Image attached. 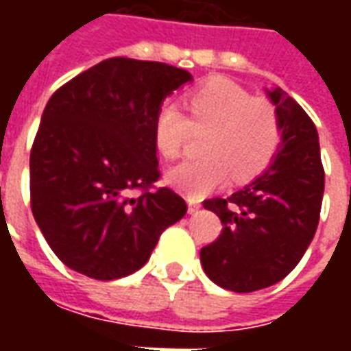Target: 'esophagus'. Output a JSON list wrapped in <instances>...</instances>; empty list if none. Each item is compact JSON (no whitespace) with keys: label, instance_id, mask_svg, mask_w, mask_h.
Returning <instances> with one entry per match:
<instances>
[{"label":"esophagus","instance_id":"esophagus-1","mask_svg":"<svg viewBox=\"0 0 351 351\" xmlns=\"http://www.w3.org/2000/svg\"><path fill=\"white\" fill-rule=\"evenodd\" d=\"M199 208H201V203H199L197 199H188V213L195 214L199 213Z\"/></svg>","mask_w":351,"mask_h":351}]
</instances>
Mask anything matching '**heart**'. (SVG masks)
I'll list each match as a JSON object with an SVG mask.
<instances>
[{
	"label": "heart",
	"instance_id": "1",
	"mask_svg": "<svg viewBox=\"0 0 351 351\" xmlns=\"http://www.w3.org/2000/svg\"><path fill=\"white\" fill-rule=\"evenodd\" d=\"M188 118L173 103H163L154 116V145L176 160L191 130H206L201 150L205 158L180 163L169 171V182L191 199L205 197L228 182L259 175L280 145L278 114L271 103L250 97L228 79H210L186 97Z\"/></svg>",
	"mask_w": 351,
	"mask_h": 351
}]
</instances>
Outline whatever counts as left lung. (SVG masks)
Returning <instances> with one entry per match:
<instances>
[{"mask_svg": "<svg viewBox=\"0 0 351 351\" xmlns=\"http://www.w3.org/2000/svg\"><path fill=\"white\" fill-rule=\"evenodd\" d=\"M280 122L271 165L231 197L203 206L221 220V235L201 250L206 276L223 289L250 293L286 278L314 239L325 173L314 122L284 90H267Z\"/></svg>", "mask_w": 351, "mask_h": 351, "instance_id": "1", "label": "left lung"}]
</instances>
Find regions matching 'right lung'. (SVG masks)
<instances>
[{
  "instance_id": "obj_1",
  "label": "right lung",
  "mask_w": 351,
  "mask_h": 351,
  "mask_svg": "<svg viewBox=\"0 0 351 351\" xmlns=\"http://www.w3.org/2000/svg\"><path fill=\"white\" fill-rule=\"evenodd\" d=\"M186 69L108 58L54 92L29 156L32 213L69 269L116 280L148 261L186 201L160 178L154 116ZM133 191H141L137 196Z\"/></svg>"
}]
</instances>
